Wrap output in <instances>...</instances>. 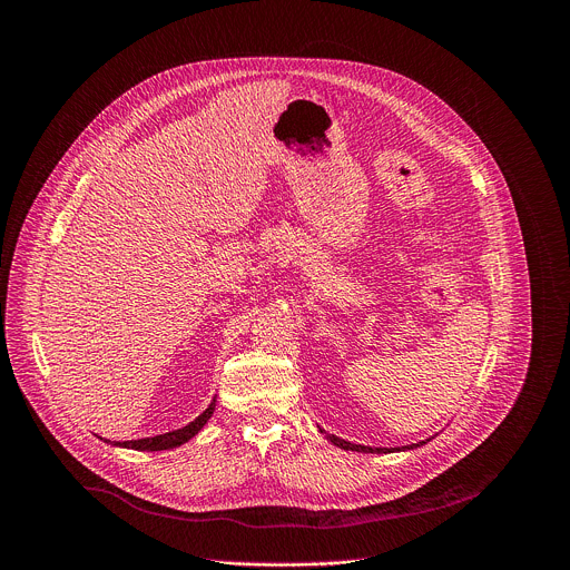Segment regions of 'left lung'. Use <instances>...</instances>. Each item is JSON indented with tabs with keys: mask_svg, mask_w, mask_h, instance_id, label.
Instances as JSON below:
<instances>
[{
	"mask_svg": "<svg viewBox=\"0 0 570 570\" xmlns=\"http://www.w3.org/2000/svg\"><path fill=\"white\" fill-rule=\"evenodd\" d=\"M322 433V431H320ZM435 438V435H433ZM327 440L334 444V446H341V449H345V451H358V453H394V451H413V449H417V446H424L426 442H431V438L429 440H422V442H417V444H409V446H396V449H383V446H363V444H354V442H347V440H341V438H336V435H327Z\"/></svg>",
	"mask_w": 570,
	"mask_h": 570,
	"instance_id": "left-lung-1",
	"label": "left lung"
}]
</instances>
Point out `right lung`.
<instances>
[{
    "label": "right lung",
    "instance_id": "obj_1",
    "mask_svg": "<svg viewBox=\"0 0 570 570\" xmlns=\"http://www.w3.org/2000/svg\"><path fill=\"white\" fill-rule=\"evenodd\" d=\"M214 409H216V396L212 399V403L207 405V409L194 420L189 422L187 426L178 429V431H169V433H161V435H155V438H141V440H128V442H115V446H121V449H135V451H169V449H176V446H183L185 442H189L191 438H196L200 433V429L209 422V417L214 415ZM104 440V438H101ZM110 442V440H106ZM112 444V442H110Z\"/></svg>",
    "mask_w": 570,
    "mask_h": 570
}]
</instances>
